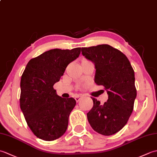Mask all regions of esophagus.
I'll use <instances>...</instances> for the list:
<instances>
[{"mask_svg": "<svg viewBox=\"0 0 157 157\" xmlns=\"http://www.w3.org/2000/svg\"><path fill=\"white\" fill-rule=\"evenodd\" d=\"M81 98H82V96H76L75 97V100L76 101V102H78L79 100L81 99Z\"/></svg>", "mask_w": 157, "mask_h": 157, "instance_id": "34e87169", "label": "esophagus"}]
</instances>
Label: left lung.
<instances>
[{
	"instance_id": "1",
	"label": "left lung",
	"mask_w": 157,
	"mask_h": 157,
	"mask_svg": "<svg viewBox=\"0 0 157 157\" xmlns=\"http://www.w3.org/2000/svg\"><path fill=\"white\" fill-rule=\"evenodd\" d=\"M82 55L94 64V82L107 91V101L101 105L94 98L87 113L90 125L95 132L111 136L128 122L137 95L134 71L127 56L108 44L82 48Z\"/></svg>"
}]
</instances>
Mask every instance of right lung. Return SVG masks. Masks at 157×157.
Segmentation results:
<instances>
[{
	"mask_svg": "<svg viewBox=\"0 0 157 157\" xmlns=\"http://www.w3.org/2000/svg\"><path fill=\"white\" fill-rule=\"evenodd\" d=\"M80 52L81 48L46 51L29 60L21 75L20 107L32 132L43 140H55L67 129L76 101L58 96L53 86Z\"/></svg>",
	"mask_w": 157,
	"mask_h": 157,
	"instance_id": "add662e5",
	"label": "right lung"
}]
</instances>
